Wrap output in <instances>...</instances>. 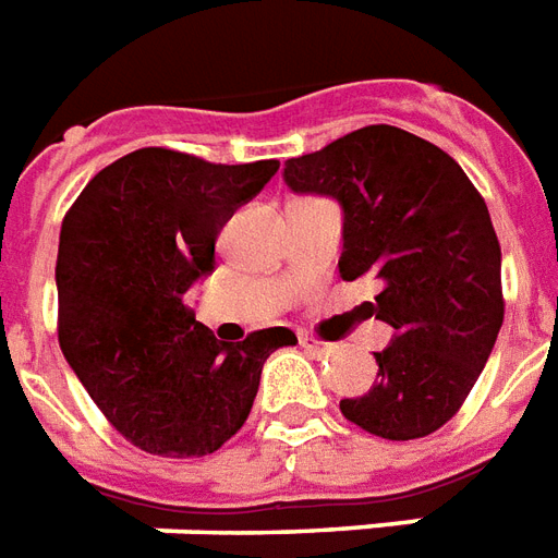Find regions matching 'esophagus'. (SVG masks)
Segmentation results:
<instances>
[{
	"mask_svg": "<svg viewBox=\"0 0 558 558\" xmlns=\"http://www.w3.org/2000/svg\"><path fill=\"white\" fill-rule=\"evenodd\" d=\"M299 342H301V349H304V352H307V354H313V357H325V354H331V352H333L331 342L313 340V337H307V333H301Z\"/></svg>",
	"mask_w": 558,
	"mask_h": 558,
	"instance_id": "esophagus-1",
	"label": "esophagus"
}]
</instances>
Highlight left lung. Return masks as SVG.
<instances>
[{"label": "left lung", "mask_w": 558, "mask_h": 558, "mask_svg": "<svg viewBox=\"0 0 558 558\" xmlns=\"http://www.w3.org/2000/svg\"><path fill=\"white\" fill-rule=\"evenodd\" d=\"M283 183L342 209V280L373 278L369 311L393 328L378 378L342 399L354 426L387 440L426 437L456 414L502 325L499 242L461 165L387 123L287 159Z\"/></svg>", "instance_id": "obj_1"}]
</instances>
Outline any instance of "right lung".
<instances>
[{
    "mask_svg": "<svg viewBox=\"0 0 558 558\" xmlns=\"http://www.w3.org/2000/svg\"><path fill=\"white\" fill-rule=\"evenodd\" d=\"M278 168L144 147L102 168L61 221V352L106 420L144 452H216L245 426L268 354L299 342L290 328L221 342L185 304L216 268L221 227Z\"/></svg>",
    "mask_w": 558,
    "mask_h": 558,
    "instance_id": "add662e5",
    "label": "right lung"
}]
</instances>
